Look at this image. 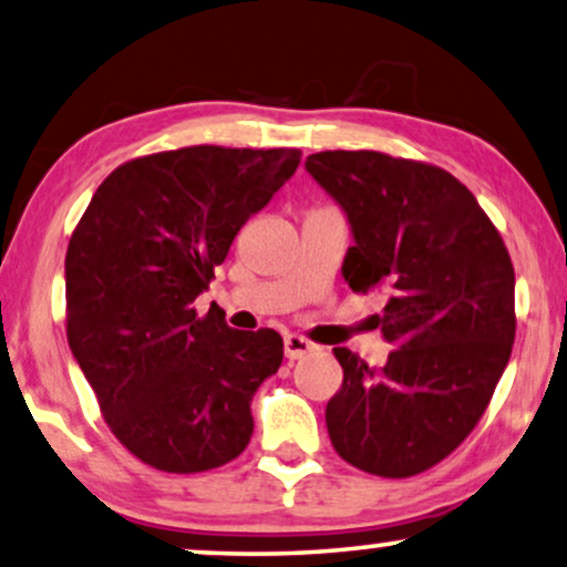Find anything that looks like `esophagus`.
<instances>
[{
  "label": "esophagus",
  "mask_w": 567,
  "mask_h": 567,
  "mask_svg": "<svg viewBox=\"0 0 567 567\" xmlns=\"http://www.w3.org/2000/svg\"><path fill=\"white\" fill-rule=\"evenodd\" d=\"M313 352V344L308 342V339L298 337V334H288L285 337V358L288 360H300L306 358V354Z\"/></svg>",
  "instance_id": "34e87169"
}]
</instances>
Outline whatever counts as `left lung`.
I'll return each instance as SVG.
<instances>
[{"instance_id": "obj_1", "label": "left lung", "mask_w": 567, "mask_h": 567, "mask_svg": "<svg viewBox=\"0 0 567 567\" xmlns=\"http://www.w3.org/2000/svg\"><path fill=\"white\" fill-rule=\"evenodd\" d=\"M306 171L350 223L344 282L389 296L375 327L394 347L379 371L334 347L344 381L327 404L331 446L362 472L412 477L472 433L508 365V248L470 188L435 165L329 150Z\"/></svg>"}]
</instances>
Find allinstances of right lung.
Instances as JSON below:
<instances>
[{
	"instance_id": "obj_1",
	"label": "right lung",
	"mask_w": 567,
	"mask_h": 567,
	"mask_svg": "<svg viewBox=\"0 0 567 567\" xmlns=\"http://www.w3.org/2000/svg\"><path fill=\"white\" fill-rule=\"evenodd\" d=\"M300 150L184 147L118 165L64 261L66 339L111 433L142 462L192 474L244 454L251 399L282 365L275 329L196 316L233 238L292 178Z\"/></svg>"
}]
</instances>
